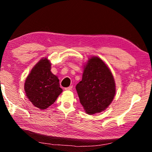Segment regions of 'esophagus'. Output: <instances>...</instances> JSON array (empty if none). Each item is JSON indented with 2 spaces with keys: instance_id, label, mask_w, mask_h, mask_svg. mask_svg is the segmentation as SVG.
I'll list each match as a JSON object with an SVG mask.
<instances>
[{
  "instance_id": "34e87169",
  "label": "esophagus",
  "mask_w": 152,
  "mask_h": 152,
  "mask_svg": "<svg viewBox=\"0 0 152 152\" xmlns=\"http://www.w3.org/2000/svg\"><path fill=\"white\" fill-rule=\"evenodd\" d=\"M72 86H70L69 87H67V88H65V90H66V91H70V90H72Z\"/></svg>"
}]
</instances>
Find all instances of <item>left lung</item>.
<instances>
[{"mask_svg": "<svg viewBox=\"0 0 152 152\" xmlns=\"http://www.w3.org/2000/svg\"><path fill=\"white\" fill-rule=\"evenodd\" d=\"M82 107L89 115L103 111L115 94V83L110 69L101 58L94 56L84 67L82 80L76 86Z\"/></svg>", "mask_w": 152, "mask_h": 152, "instance_id": "obj_1", "label": "left lung"}]
</instances>
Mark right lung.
<instances>
[{
  "instance_id": "add662e5",
  "label": "right lung",
  "mask_w": 152,
  "mask_h": 152,
  "mask_svg": "<svg viewBox=\"0 0 152 152\" xmlns=\"http://www.w3.org/2000/svg\"><path fill=\"white\" fill-rule=\"evenodd\" d=\"M24 88L32 104L42 110L51 106L62 92L58 78L51 73V63L47 58L42 59L33 67Z\"/></svg>"
}]
</instances>
